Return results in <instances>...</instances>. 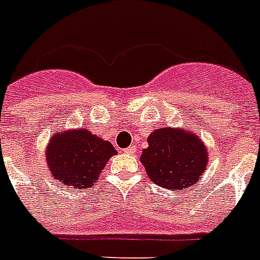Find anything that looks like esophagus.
I'll list each match as a JSON object with an SVG mask.
<instances>
[{
    "mask_svg": "<svg viewBox=\"0 0 260 260\" xmlns=\"http://www.w3.org/2000/svg\"><path fill=\"white\" fill-rule=\"evenodd\" d=\"M136 152H137V149L135 148V146H129V148L124 149V153H125V154H135Z\"/></svg>",
    "mask_w": 260,
    "mask_h": 260,
    "instance_id": "obj_1",
    "label": "esophagus"
}]
</instances>
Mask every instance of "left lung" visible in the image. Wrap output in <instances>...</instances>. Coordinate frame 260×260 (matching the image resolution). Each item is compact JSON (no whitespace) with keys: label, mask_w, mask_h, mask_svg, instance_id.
<instances>
[{"label":"left lung","mask_w":260,"mask_h":260,"mask_svg":"<svg viewBox=\"0 0 260 260\" xmlns=\"http://www.w3.org/2000/svg\"><path fill=\"white\" fill-rule=\"evenodd\" d=\"M140 162L149 179L162 188L177 191L196 184L208 169V149L186 128L164 127L148 136Z\"/></svg>","instance_id":"8db88e82"}]
</instances>
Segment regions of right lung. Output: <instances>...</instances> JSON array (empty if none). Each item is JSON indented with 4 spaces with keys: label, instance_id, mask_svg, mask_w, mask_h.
I'll return each instance as SVG.
<instances>
[{
    "label": "right lung",
    "instance_id": "1",
    "mask_svg": "<svg viewBox=\"0 0 260 260\" xmlns=\"http://www.w3.org/2000/svg\"><path fill=\"white\" fill-rule=\"evenodd\" d=\"M117 154L110 141L87 128L57 131L46 148L48 170L64 187L89 188L96 183L108 159Z\"/></svg>",
    "mask_w": 260,
    "mask_h": 260
}]
</instances>
